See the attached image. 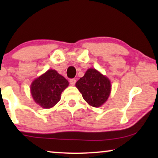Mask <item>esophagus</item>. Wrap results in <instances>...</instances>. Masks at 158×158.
Listing matches in <instances>:
<instances>
[{
    "label": "esophagus",
    "mask_w": 158,
    "mask_h": 158,
    "mask_svg": "<svg viewBox=\"0 0 158 158\" xmlns=\"http://www.w3.org/2000/svg\"><path fill=\"white\" fill-rule=\"evenodd\" d=\"M75 83H76V80H75V79H70V85H74L75 84Z\"/></svg>",
    "instance_id": "34e87169"
}]
</instances>
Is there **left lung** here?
<instances>
[{
    "instance_id": "1",
    "label": "left lung",
    "mask_w": 158,
    "mask_h": 158,
    "mask_svg": "<svg viewBox=\"0 0 158 158\" xmlns=\"http://www.w3.org/2000/svg\"><path fill=\"white\" fill-rule=\"evenodd\" d=\"M75 86L84 100L94 107L101 106L107 101L111 90L109 79L93 68L86 71L84 76L77 81Z\"/></svg>"
}]
</instances>
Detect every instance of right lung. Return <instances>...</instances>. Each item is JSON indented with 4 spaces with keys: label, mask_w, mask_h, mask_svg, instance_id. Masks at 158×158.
I'll list each match as a JSON object with an SVG mask.
<instances>
[{
    "label": "right lung",
    "mask_w": 158,
    "mask_h": 158,
    "mask_svg": "<svg viewBox=\"0 0 158 158\" xmlns=\"http://www.w3.org/2000/svg\"><path fill=\"white\" fill-rule=\"evenodd\" d=\"M68 81L55 70H49L32 82L31 94L35 102L44 109H50L59 102Z\"/></svg>",
    "instance_id": "right-lung-1"
}]
</instances>
